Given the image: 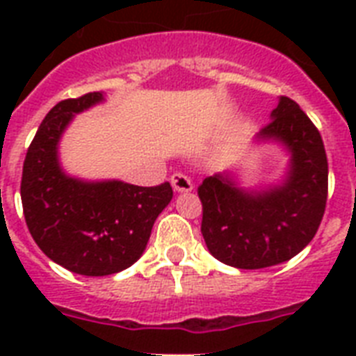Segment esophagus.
I'll return each mask as SVG.
<instances>
[{"mask_svg":"<svg viewBox=\"0 0 356 356\" xmlns=\"http://www.w3.org/2000/svg\"><path fill=\"white\" fill-rule=\"evenodd\" d=\"M170 183H172L175 192H190V190L194 188L190 177H186L184 173H173L172 177H170Z\"/></svg>","mask_w":356,"mask_h":356,"instance_id":"34e87169","label":"esophagus"}]
</instances>
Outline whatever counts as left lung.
Wrapping results in <instances>:
<instances>
[{
    "instance_id": "left-lung-1",
    "label": "left lung",
    "mask_w": 356,
    "mask_h": 356,
    "mask_svg": "<svg viewBox=\"0 0 356 356\" xmlns=\"http://www.w3.org/2000/svg\"><path fill=\"white\" fill-rule=\"evenodd\" d=\"M257 142H279L288 151L281 184L242 188L233 173L223 172L197 188L207 248L220 262L240 270H260L296 257L314 238L327 203L323 140L298 103L281 96Z\"/></svg>"
}]
</instances>
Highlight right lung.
Segmentation results:
<instances>
[{
    "label": "right lung",
    "mask_w": 356,
    "mask_h": 356,
    "mask_svg": "<svg viewBox=\"0 0 356 356\" xmlns=\"http://www.w3.org/2000/svg\"><path fill=\"white\" fill-rule=\"evenodd\" d=\"M102 102V92H90L64 99L47 113L27 149L19 186L25 223L36 245L53 262L88 277L111 275L134 264L153 223L173 197L170 183L83 181L60 168L63 133L75 114Z\"/></svg>",
    "instance_id": "right-lung-1"
}]
</instances>
